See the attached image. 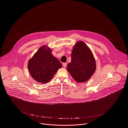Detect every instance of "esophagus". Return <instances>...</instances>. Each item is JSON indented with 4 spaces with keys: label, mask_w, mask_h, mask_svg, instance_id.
<instances>
[{
    "label": "esophagus",
    "mask_w": 128,
    "mask_h": 128,
    "mask_svg": "<svg viewBox=\"0 0 128 128\" xmlns=\"http://www.w3.org/2000/svg\"><path fill=\"white\" fill-rule=\"evenodd\" d=\"M67 63H66V62H64V63H63L62 64V65H63V66H64V68H66V66H67Z\"/></svg>",
    "instance_id": "34e87169"
}]
</instances>
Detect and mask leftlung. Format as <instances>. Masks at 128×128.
Here are the masks:
<instances>
[{
  "label": "left lung",
  "mask_w": 128,
  "mask_h": 128,
  "mask_svg": "<svg viewBox=\"0 0 128 128\" xmlns=\"http://www.w3.org/2000/svg\"><path fill=\"white\" fill-rule=\"evenodd\" d=\"M96 68L92 51L84 42H77L72 51L71 62L67 66L69 73L78 82H84L93 75Z\"/></svg>",
  "instance_id": "obj_1"
}]
</instances>
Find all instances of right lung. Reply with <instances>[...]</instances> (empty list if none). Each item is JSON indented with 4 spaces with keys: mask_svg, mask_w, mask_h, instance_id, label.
I'll list each match as a JSON object with an SVG mask.
<instances>
[{
    "mask_svg": "<svg viewBox=\"0 0 128 128\" xmlns=\"http://www.w3.org/2000/svg\"><path fill=\"white\" fill-rule=\"evenodd\" d=\"M28 66L32 78L42 84L50 82L62 67L59 60L52 55L51 49L46 46L39 48L28 60Z\"/></svg>",
    "mask_w": 128,
    "mask_h": 128,
    "instance_id": "right-lung-1",
    "label": "right lung"
}]
</instances>
